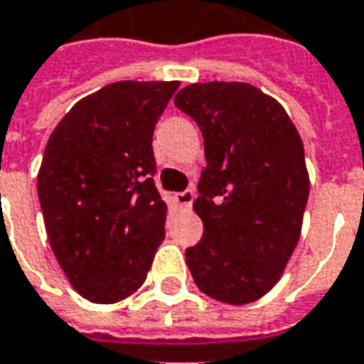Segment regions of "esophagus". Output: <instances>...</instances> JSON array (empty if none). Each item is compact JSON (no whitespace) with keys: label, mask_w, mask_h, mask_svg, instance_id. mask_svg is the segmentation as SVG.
I'll use <instances>...</instances> for the list:
<instances>
[{"label":"esophagus","mask_w":364,"mask_h":364,"mask_svg":"<svg viewBox=\"0 0 364 364\" xmlns=\"http://www.w3.org/2000/svg\"><path fill=\"white\" fill-rule=\"evenodd\" d=\"M193 199H195V193L191 189L187 191H183V193H177L175 195V200H177V205L183 208H189L191 207V203H193Z\"/></svg>","instance_id":"34e87169"}]
</instances>
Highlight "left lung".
<instances>
[{
  "label": "left lung",
  "instance_id": "left-lung-1",
  "mask_svg": "<svg viewBox=\"0 0 364 364\" xmlns=\"http://www.w3.org/2000/svg\"><path fill=\"white\" fill-rule=\"evenodd\" d=\"M173 102L197 122L207 157L193 203L205 230L185 250L191 276L217 301L252 304L278 284L299 242L304 141L284 106L248 82H197Z\"/></svg>",
  "mask_w": 364,
  "mask_h": 364
}]
</instances>
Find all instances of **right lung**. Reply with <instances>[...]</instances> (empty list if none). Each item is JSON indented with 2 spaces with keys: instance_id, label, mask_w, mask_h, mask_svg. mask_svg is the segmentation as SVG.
<instances>
[{
  "instance_id": "add662e5",
  "label": "right lung",
  "mask_w": 364,
  "mask_h": 364,
  "mask_svg": "<svg viewBox=\"0 0 364 364\" xmlns=\"http://www.w3.org/2000/svg\"><path fill=\"white\" fill-rule=\"evenodd\" d=\"M179 80H122L88 94L53 129L39 175L50 248L92 304L138 291L165 238L154 128Z\"/></svg>"
}]
</instances>
